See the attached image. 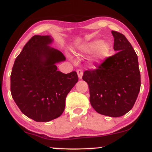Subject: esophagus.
<instances>
[{"label":"esophagus","mask_w":152,"mask_h":152,"mask_svg":"<svg viewBox=\"0 0 152 152\" xmlns=\"http://www.w3.org/2000/svg\"><path fill=\"white\" fill-rule=\"evenodd\" d=\"M76 72H77L78 78H79L80 79L82 78V76H83V71L81 70V69H78V70L76 71Z\"/></svg>","instance_id":"esophagus-1"}]
</instances>
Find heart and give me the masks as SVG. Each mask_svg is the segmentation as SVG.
<instances>
[{
	"instance_id": "1",
	"label": "heart",
	"mask_w": 152,
	"mask_h": 152,
	"mask_svg": "<svg viewBox=\"0 0 152 152\" xmlns=\"http://www.w3.org/2000/svg\"><path fill=\"white\" fill-rule=\"evenodd\" d=\"M110 50L111 47L109 43L102 42L99 40H96L83 44L79 48L78 52L82 54H88L95 51L93 58L94 61L102 63L109 56Z\"/></svg>"
}]
</instances>
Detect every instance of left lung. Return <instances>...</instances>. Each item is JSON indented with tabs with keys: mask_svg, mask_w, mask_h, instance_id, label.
<instances>
[{
	"mask_svg": "<svg viewBox=\"0 0 152 152\" xmlns=\"http://www.w3.org/2000/svg\"><path fill=\"white\" fill-rule=\"evenodd\" d=\"M116 53L97 69L85 71L83 81L89 87L90 103L99 114L118 117L133 108L140 91L138 57L122 34L111 31Z\"/></svg>",
	"mask_w": 152,
	"mask_h": 152,
	"instance_id": "1",
	"label": "left lung"
}]
</instances>
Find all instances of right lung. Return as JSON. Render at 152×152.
<instances>
[{"mask_svg": "<svg viewBox=\"0 0 152 152\" xmlns=\"http://www.w3.org/2000/svg\"><path fill=\"white\" fill-rule=\"evenodd\" d=\"M49 36H36L26 43L15 58L10 75V91L21 112L36 121L58 118L66 98L77 83L76 71L63 74L56 63L66 60L60 50L48 46Z\"/></svg>", "mask_w": 152, "mask_h": 152, "instance_id": "add662e5", "label": "right lung"}]
</instances>
